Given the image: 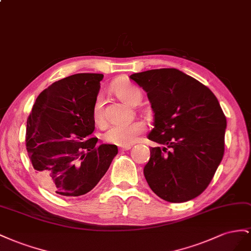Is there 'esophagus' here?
Here are the masks:
<instances>
[{
    "label": "esophagus",
    "instance_id": "1",
    "mask_svg": "<svg viewBox=\"0 0 251 251\" xmlns=\"http://www.w3.org/2000/svg\"><path fill=\"white\" fill-rule=\"evenodd\" d=\"M131 148L130 145H127V146H122L120 147V151H125V150H129Z\"/></svg>",
    "mask_w": 251,
    "mask_h": 251
}]
</instances>
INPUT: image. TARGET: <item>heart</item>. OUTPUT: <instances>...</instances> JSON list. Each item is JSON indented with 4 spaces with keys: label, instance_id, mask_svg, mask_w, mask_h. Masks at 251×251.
<instances>
[{
    "label": "heart",
    "instance_id": "b5f03b06",
    "mask_svg": "<svg viewBox=\"0 0 251 251\" xmlns=\"http://www.w3.org/2000/svg\"><path fill=\"white\" fill-rule=\"evenodd\" d=\"M116 96L128 105H138L142 99V92L137 86L128 83H119L113 87ZM92 118L99 126L105 124L103 98L99 95L92 106ZM145 124L141 121H134L129 124H114L107 129L103 135L104 140L110 144L127 146L137 141L139 135L145 131Z\"/></svg>",
    "mask_w": 251,
    "mask_h": 251
}]
</instances>
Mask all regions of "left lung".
<instances>
[{
  "instance_id": "1",
  "label": "left lung",
  "mask_w": 251,
  "mask_h": 251,
  "mask_svg": "<svg viewBox=\"0 0 251 251\" xmlns=\"http://www.w3.org/2000/svg\"><path fill=\"white\" fill-rule=\"evenodd\" d=\"M130 78L147 92L154 112L144 167L149 187L170 203L197 198L207 188L223 159L226 117L212 91L176 68L151 69Z\"/></svg>"
}]
</instances>
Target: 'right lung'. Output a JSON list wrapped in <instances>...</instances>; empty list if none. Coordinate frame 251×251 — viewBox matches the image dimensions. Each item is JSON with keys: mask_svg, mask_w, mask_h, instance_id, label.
I'll use <instances>...</instances> for the list:
<instances>
[{"mask_svg": "<svg viewBox=\"0 0 251 251\" xmlns=\"http://www.w3.org/2000/svg\"><path fill=\"white\" fill-rule=\"evenodd\" d=\"M101 74L54 82L35 100L27 119L26 149L45 188L64 197L89 192L108 170L116 145H97L92 106Z\"/></svg>", "mask_w": 251, "mask_h": 251, "instance_id": "obj_1", "label": "right lung"}]
</instances>
